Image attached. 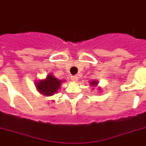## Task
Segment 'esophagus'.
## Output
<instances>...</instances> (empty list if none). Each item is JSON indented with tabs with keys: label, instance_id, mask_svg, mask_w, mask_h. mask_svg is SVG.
Returning <instances> with one entry per match:
<instances>
[{
	"label": "esophagus",
	"instance_id": "esophagus-1",
	"mask_svg": "<svg viewBox=\"0 0 146 146\" xmlns=\"http://www.w3.org/2000/svg\"><path fill=\"white\" fill-rule=\"evenodd\" d=\"M78 79H79V77H78L77 76H71V80H73V82H77Z\"/></svg>",
	"mask_w": 146,
	"mask_h": 146
}]
</instances>
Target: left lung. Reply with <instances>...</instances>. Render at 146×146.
<instances>
[{"instance_id": "obj_1", "label": "left lung", "mask_w": 146, "mask_h": 146, "mask_svg": "<svg viewBox=\"0 0 146 146\" xmlns=\"http://www.w3.org/2000/svg\"><path fill=\"white\" fill-rule=\"evenodd\" d=\"M90 85H91L92 87H93L92 89H95V88L94 87H97L98 85V82L97 80H92V81H91L90 82ZM98 90H101V87H98Z\"/></svg>"}]
</instances>
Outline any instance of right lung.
<instances>
[{
    "label": "right lung",
    "mask_w": 146,
    "mask_h": 146,
    "mask_svg": "<svg viewBox=\"0 0 146 146\" xmlns=\"http://www.w3.org/2000/svg\"><path fill=\"white\" fill-rule=\"evenodd\" d=\"M64 80L57 79L49 73L44 80H36L35 86L38 92L44 96H52L57 93Z\"/></svg>",
    "instance_id": "add662e5"
}]
</instances>
